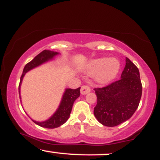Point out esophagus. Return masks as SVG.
<instances>
[{"instance_id": "1", "label": "esophagus", "mask_w": 160, "mask_h": 160, "mask_svg": "<svg viewBox=\"0 0 160 160\" xmlns=\"http://www.w3.org/2000/svg\"><path fill=\"white\" fill-rule=\"evenodd\" d=\"M90 91H91V88L88 86H82L81 88H80V93H81V95H86Z\"/></svg>"}]
</instances>
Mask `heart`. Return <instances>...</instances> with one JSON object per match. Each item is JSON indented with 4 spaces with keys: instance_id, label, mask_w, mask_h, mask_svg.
<instances>
[{
    "instance_id": "b5f03b06",
    "label": "heart",
    "mask_w": 160,
    "mask_h": 160,
    "mask_svg": "<svg viewBox=\"0 0 160 160\" xmlns=\"http://www.w3.org/2000/svg\"><path fill=\"white\" fill-rule=\"evenodd\" d=\"M121 68V62L117 58H98L88 62L85 72L94 76L99 83H107L117 76Z\"/></svg>"
}]
</instances>
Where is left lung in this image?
Listing matches in <instances>:
<instances>
[{
  "mask_svg": "<svg viewBox=\"0 0 160 160\" xmlns=\"http://www.w3.org/2000/svg\"><path fill=\"white\" fill-rule=\"evenodd\" d=\"M125 62L120 80L95 88L98 101L94 115L104 126L115 127L126 122L139 104L142 93L139 71L128 57Z\"/></svg>",
  "mask_w": 160,
  "mask_h": 160,
  "instance_id": "left-lung-1",
  "label": "left lung"
}]
</instances>
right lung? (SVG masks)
Wrapping results in <instances>:
<instances>
[{"label":"right lung","instance_id":"1","mask_svg":"<svg viewBox=\"0 0 160 160\" xmlns=\"http://www.w3.org/2000/svg\"><path fill=\"white\" fill-rule=\"evenodd\" d=\"M58 52H54L51 51H42L41 53H38L36 57H34V59L28 62V64L24 66L23 73L21 77L20 83L18 86V92L19 95H20V88L21 85H22V82L23 78H24L25 74L28 72L29 71L32 70V69L35 68L36 67L39 66L43 63L47 62L50 60H52L57 55H58ZM80 87H79L76 89H72V88H66L65 90V92L63 93L62 98L61 102L59 103V106L57 111L53 113L51 118H49L48 120L44 121V122H36V121L32 120L35 124L38 126L42 127L45 128L53 129L57 128L58 127L61 126L63 124H65L67 122L69 116H70L71 112H72L73 104L79 96L80 95ZM21 99V96H19Z\"/></svg>","mask_w":160,"mask_h":160}]
</instances>
